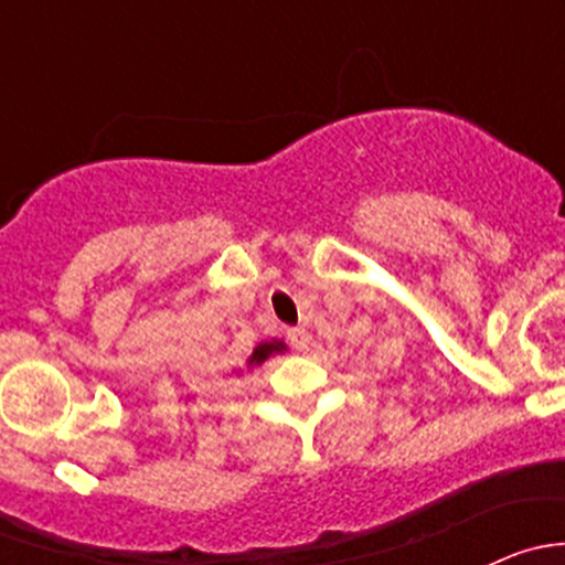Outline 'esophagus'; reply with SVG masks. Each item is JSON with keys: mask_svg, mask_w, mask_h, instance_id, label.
<instances>
[{"mask_svg": "<svg viewBox=\"0 0 565 565\" xmlns=\"http://www.w3.org/2000/svg\"><path fill=\"white\" fill-rule=\"evenodd\" d=\"M287 339H289V344H292L295 350H298V352L309 350V333H306L303 328H292V330H287Z\"/></svg>", "mask_w": 565, "mask_h": 565, "instance_id": "obj_1", "label": "esophagus"}]
</instances>
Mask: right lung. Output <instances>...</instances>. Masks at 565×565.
<instances>
[{
    "mask_svg": "<svg viewBox=\"0 0 565 565\" xmlns=\"http://www.w3.org/2000/svg\"><path fill=\"white\" fill-rule=\"evenodd\" d=\"M284 350H287V344H284V341H278V339H273V341H262V344L256 347L254 352H250L248 366H259V363H265L267 358L276 355V352H284Z\"/></svg>",
    "mask_w": 565,
    "mask_h": 565,
    "instance_id": "1",
    "label": "right lung"
}]
</instances>
